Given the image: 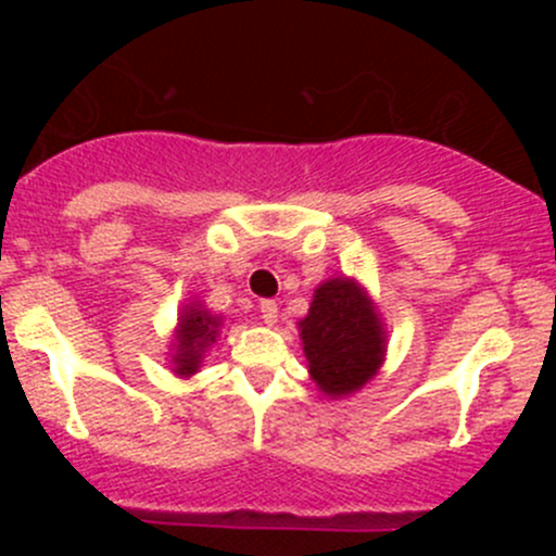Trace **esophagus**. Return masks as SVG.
<instances>
[{
  "instance_id": "esophagus-1",
  "label": "esophagus",
  "mask_w": 556,
  "mask_h": 556,
  "mask_svg": "<svg viewBox=\"0 0 556 556\" xmlns=\"http://www.w3.org/2000/svg\"><path fill=\"white\" fill-rule=\"evenodd\" d=\"M261 317L266 325H277V304L274 301H261Z\"/></svg>"
}]
</instances>
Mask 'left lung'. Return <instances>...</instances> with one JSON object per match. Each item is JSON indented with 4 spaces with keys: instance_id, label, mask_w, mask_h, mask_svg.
I'll return each mask as SVG.
<instances>
[{
    "instance_id": "1",
    "label": "left lung",
    "mask_w": 556,
    "mask_h": 556,
    "mask_svg": "<svg viewBox=\"0 0 556 556\" xmlns=\"http://www.w3.org/2000/svg\"><path fill=\"white\" fill-rule=\"evenodd\" d=\"M309 374L328 397H344L371 382L384 363L387 333L363 285L336 277L314 290L299 323Z\"/></svg>"
}]
</instances>
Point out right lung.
Listing matches in <instances>:
<instances>
[{"label":"right lung","mask_w":556,"mask_h":556,"mask_svg":"<svg viewBox=\"0 0 556 556\" xmlns=\"http://www.w3.org/2000/svg\"><path fill=\"white\" fill-rule=\"evenodd\" d=\"M223 317L206 312L201 304L185 306L179 314L177 333H174V374L177 377H193L199 371L204 352L215 344L217 330H220Z\"/></svg>","instance_id":"add662e5"}]
</instances>
